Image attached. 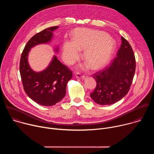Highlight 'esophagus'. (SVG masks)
I'll use <instances>...</instances> for the list:
<instances>
[{
  "label": "esophagus",
  "instance_id": "obj_1",
  "mask_svg": "<svg viewBox=\"0 0 154 154\" xmlns=\"http://www.w3.org/2000/svg\"><path fill=\"white\" fill-rule=\"evenodd\" d=\"M75 77L78 79H84L85 78V77L84 75H82L79 73H76L75 74Z\"/></svg>",
  "mask_w": 154,
  "mask_h": 154
}]
</instances>
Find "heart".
<instances>
[{
	"label": "heart",
	"instance_id": "1",
	"mask_svg": "<svg viewBox=\"0 0 154 154\" xmlns=\"http://www.w3.org/2000/svg\"><path fill=\"white\" fill-rule=\"evenodd\" d=\"M115 41L103 32L77 29L72 41H66L62 46V57L68 64H74L84 50L83 57L93 69H97L107 62L114 50Z\"/></svg>",
	"mask_w": 154,
	"mask_h": 154
}]
</instances>
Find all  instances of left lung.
I'll use <instances>...</instances> for the list:
<instances>
[{
  "instance_id": "8db88e82",
  "label": "left lung",
  "mask_w": 154,
  "mask_h": 154,
  "mask_svg": "<svg viewBox=\"0 0 154 154\" xmlns=\"http://www.w3.org/2000/svg\"><path fill=\"white\" fill-rule=\"evenodd\" d=\"M121 41L116 57L104 69L93 75L97 85L90 96L97 104L115 103L130 88L136 68L135 57L129 42L122 36Z\"/></svg>"
}]
</instances>
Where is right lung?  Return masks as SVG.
Masks as SVG:
<instances>
[{
    "mask_svg": "<svg viewBox=\"0 0 154 154\" xmlns=\"http://www.w3.org/2000/svg\"><path fill=\"white\" fill-rule=\"evenodd\" d=\"M58 26L43 30L32 36L26 45L22 53L19 71L24 90L27 96L37 103L43 106H52L59 102L66 95L68 81L72 78V72L54 56L49 66L42 71H33L28 63V54L32 48L50 42L52 32ZM56 48L55 51L58 52Z\"/></svg>",
    "mask_w": 154,
    "mask_h": 154,
    "instance_id": "1",
    "label": "right lung"
}]
</instances>
